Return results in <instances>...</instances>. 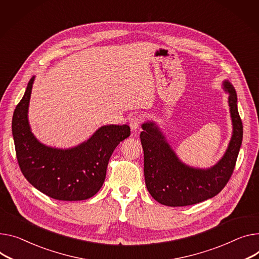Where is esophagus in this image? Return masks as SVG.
Instances as JSON below:
<instances>
[{
	"label": "esophagus",
	"instance_id": "1",
	"mask_svg": "<svg viewBox=\"0 0 259 259\" xmlns=\"http://www.w3.org/2000/svg\"><path fill=\"white\" fill-rule=\"evenodd\" d=\"M142 122V118L139 117V116H133L130 118V126L133 131L139 128Z\"/></svg>",
	"mask_w": 259,
	"mask_h": 259
}]
</instances>
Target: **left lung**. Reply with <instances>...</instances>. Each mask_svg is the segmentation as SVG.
I'll use <instances>...</instances> for the list:
<instances>
[{
	"mask_svg": "<svg viewBox=\"0 0 259 259\" xmlns=\"http://www.w3.org/2000/svg\"><path fill=\"white\" fill-rule=\"evenodd\" d=\"M222 87L228 93L232 135L223 156L209 168H196L184 163L160 126L154 121L142 124L140 139L144 151L145 184L158 203L173 207L196 204L220 193L228 183L243 141V123L234 87L227 79Z\"/></svg>",
	"mask_w": 259,
	"mask_h": 259,
	"instance_id": "1",
	"label": "left lung"
}]
</instances>
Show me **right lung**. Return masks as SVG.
<instances>
[{"label": "right lung", "mask_w": 259, "mask_h": 259, "mask_svg": "<svg viewBox=\"0 0 259 259\" xmlns=\"http://www.w3.org/2000/svg\"><path fill=\"white\" fill-rule=\"evenodd\" d=\"M35 75L30 79L12 118L17 162L27 181L38 191L63 201H79L94 196L106 178L110 157L130 137L127 124H109L96 130L88 140L70 148L41 143L29 123V104Z\"/></svg>", "instance_id": "1"}]
</instances>
